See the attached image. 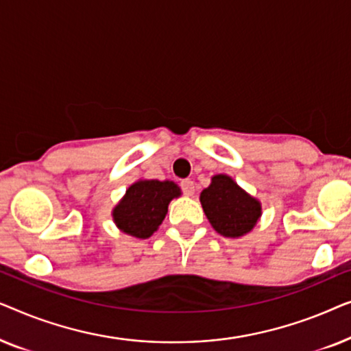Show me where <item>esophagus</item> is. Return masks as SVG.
<instances>
[{"instance_id":"esophagus-1","label":"esophagus","mask_w":351,"mask_h":351,"mask_svg":"<svg viewBox=\"0 0 351 351\" xmlns=\"http://www.w3.org/2000/svg\"><path fill=\"white\" fill-rule=\"evenodd\" d=\"M180 189L184 191V195L186 196H191L195 193V182L190 180V179H185L180 182Z\"/></svg>"}]
</instances>
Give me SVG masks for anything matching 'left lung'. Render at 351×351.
Segmentation results:
<instances>
[{
  "label": "left lung",
  "instance_id": "left-lung-1",
  "mask_svg": "<svg viewBox=\"0 0 351 351\" xmlns=\"http://www.w3.org/2000/svg\"><path fill=\"white\" fill-rule=\"evenodd\" d=\"M199 199L210 225L223 237H243L251 232L261 217V203L239 189L228 176H214L208 189L201 191Z\"/></svg>",
  "mask_w": 351,
  "mask_h": 351
}]
</instances>
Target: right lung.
I'll use <instances>...</instances> for the list:
<instances>
[{"instance_id":"obj_1","label":"right lung","mask_w":351,"mask_h":351,"mask_svg":"<svg viewBox=\"0 0 351 351\" xmlns=\"http://www.w3.org/2000/svg\"><path fill=\"white\" fill-rule=\"evenodd\" d=\"M180 195L174 182L141 180L131 185L113 210L118 228L131 237L145 239L156 232L166 217L167 204Z\"/></svg>"}]
</instances>
